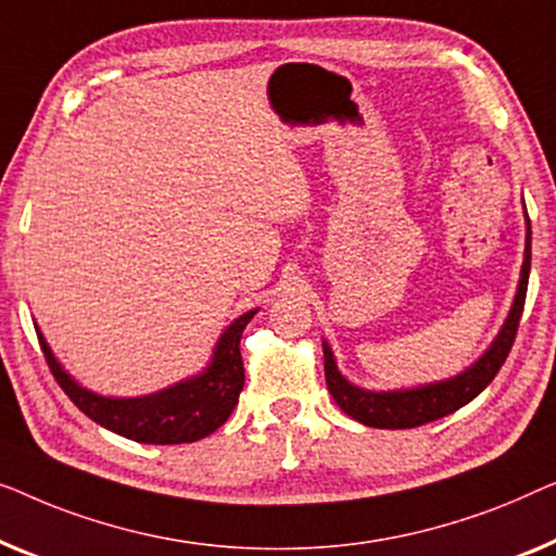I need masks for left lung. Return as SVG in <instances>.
Segmentation results:
<instances>
[{
  "instance_id": "8db88e82",
  "label": "left lung",
  "mask_w": 556,
  "mask_h": 556,
  "mask_svg": "<svg viewBox=\"0 0 556 556\" xmlns=\"http://www.w3.org/2000/svg\"><path fill=\"white\" fill-rule=\"evenodd\" d=\"M529 267H531V224L527 222V260L521 267V281L519 292H516L511 315L506 319L502 334H498L494 345L479 363L468 367L466 372L456 375V378L435 382V386H426L418 390H397V393H367L359 390L342 378L334 367L332 350L325 348V380L327 388L334 397V403L348 413L350 418L359 420L363 426L370 428H418L438 420L448 413L464 408L466 403H471L491 380L496 378V372L502 370V365L509 357L516 330H519V319L523 312V302H527V285H529Z\"/></svg>"
}]
</instances>
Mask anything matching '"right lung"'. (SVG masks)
Returning <instances> with one entry per match:
<instances>
[{
    "instance_id": "1",
    "label": "right lung",
    "mask_w": 556,
    "mask_h": 556,
    "mask_svg": "<svg viewBox=\"0 0 556 556\" xmlns=\"http://www.w3.org/2000/svg\"><path fill=\"white\" fill-rule=\"evenodd\" d=\"M254 315L256 312H247L222 334L214 363L208 365L206 372L146 397H103L90 393L75 380H70V375L52 357L42 334L37 338H40V348L58 386L96 424L138 443H193L224 426L233 405L239 403V393L244 388V363H241L239 342L241 332Z\"/></svg>"
}]
</instances>
